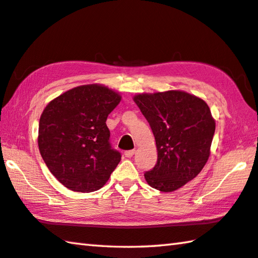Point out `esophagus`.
I'll list each match as a JSON object with an SVG mask.
<instances>
[{
	"mask_svg": "<svg viewBox=\"0 0 258 258\" xmlns=\"http://www.w3.org/2000/svg\"><path fill=\"white\" fill-rule=\"evenodd\" d=\"M135 154V150H128V151H125V157H127V158H132Z\"/></svg>",
	"mask_w": 258,
	"mask_h": 258,
	"instance_id": "esophagus-1",
	"label": "esophagus"
}]
</instances>
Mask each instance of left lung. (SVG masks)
<instances>
[{"label":"left lung","instance_id":"8db88e82","mask_svg":"<svg viewBox=\"0 0 258 258\" xmlns=\"http://www.w3.org/2000/svg\"><path fill=\"white\" fill-rule=\"evenodd\" d=\"M156 140L158 158L145 178L151 187L172 192L202 172L211 155L215 119L203 99L172 90L134 95Z\"/></svg>","mask_w":258,"mask_h":258}]
</instances>
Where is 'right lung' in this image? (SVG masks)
<instances>
[{
    "instance_id": "obj_1",
    "label": "right lung",
    "mask_w": 258,
    "mask_h": 258,
    "mask_svg": "<svg viewBox=\"0 0 258 258\" xmlns=\"http://www.w3.org/2000/svg\"><path fill=\"white\" fill-rule=\"evenodd\" d=\"M101 84L74 87L52 100L38 125V149L47 168L67 189L93 192L106 184L120 161L111 149L106 120L120 102Z\"/></svg>"
}]
</instances>
